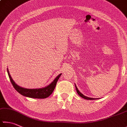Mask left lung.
<instances>
[{
  "instance_id": "8db88e82",
  "label": "left lung",
  "mask_w": 127,
  "mask_h": 127,
  "mask_svg": "<svg viewBox=\"0 0 127 127\" xmlns=\"http://www.w3.org/2000/svg\"><path fill=\"white\" fill-rule=\"evenodd\" d=\"M75 87H76V91H77V93H78V95H80V97H81L83 98L86 99H88V100H93V99H97V98H90V97H88L87 96H85V95H83L82 93H81L80 91H79V90H78V88L77 87V86L75 85Z\"/></svg>"
}]
</instances>
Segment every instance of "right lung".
I'll use <instances>...</instances> for the list:
<instances>
[{"label":"right lung","mask_w":127,"mask_h":127,"mask_svg":"<svg viewBox=\"0 0 127 127\" xmlns=\"http://www.w3.org/2000/svg\"><path fill=\"white\" fill-rule=\"evenodd\" d=\"M7 72H8L9 77L10 78L11 84L13 85V87L16 90V91H17L20 94L25 97L40 99L45 98L48 97L52 94L55 88L56 87L57 81H58L59 78L61 75V73L59 75L55 78V80L49 85L47 86L46 87L39 88V89H37V88H36V89H28V88L21 87L20 86L16 85L14 80L12 79L8 69H7Z\"/></svg>","instance_id":"1"}]
</instances>
